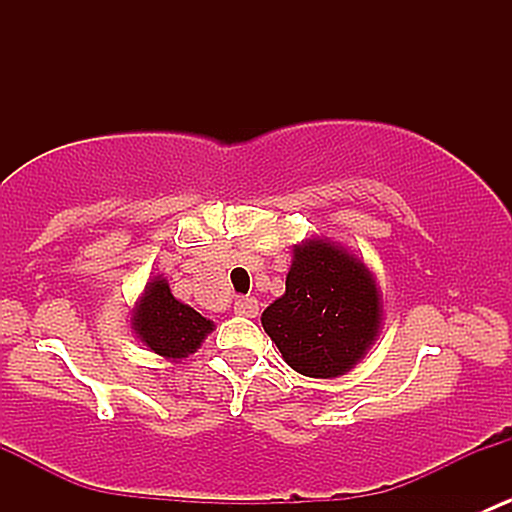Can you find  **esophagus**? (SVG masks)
<instances>
[{
	"label": "esophagus",
	"mask_w": 512,
	"mask_h": 512,
	"mask_svg": "<svg viewBox=\"0 0 512 512\" xmlns=\"http://www.w3.org/2000/svg\"><path fill=\"white\" fill-rule=\"evenodd\" d=\"M235 314H240V317H257L260 304H257L255 297H242L235 302Z\"/></svg>",
	"instance_id": "esophagus-1"
}]
</instances>
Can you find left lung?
<instances>
[{"instance_id": "1", "label": "left lung", "mask_w": 512, "mask_h": 512, "mask_svg": "<svg viewBox=\"0 0 512 512\" xmlns=\"http://www.w3.org/2000/svg\"><path fill=\"white\" fill-rule=\"evenodd\" d=\"M262 327L294 371L334 379L352 371L381 327V294L369 267L324 237L294 245L285 294L262 312Z\"/></svg>"}]
</instances>
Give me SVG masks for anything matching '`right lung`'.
I'll list each match as a JSON object with an SVG mask.
<instances>
[{
  "label": "right lung",
  "mask_w": 512,
  "mask_h": 512,
  "mask_svg": "<svg viewBox=\"0 0 512 512\" xmlns=\"http://www.w3.org/2000/svg\"><path fill=\"white\" fill-rule=\"evenodd\" d=\"M215 324L195 312L190 304L173 297L163 275L153 277L143 289V297L133 307L131 329L151 352L170 361L195 354Z\"/></svg>",
  "instance_id": "1"
}]
</instances>
